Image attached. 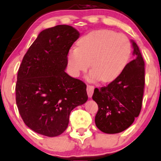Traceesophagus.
<instances>
[{
  "label": "esophagus",
  "instance_id": "obj_1",
  "mask_svg": "<svg viewBox=\"0 0 161 161\" xmlns=\"http://www.w3.org/2000/svg\"><path fill=\"white\" fill-rule=\"evenodd\" d=\"M94 86H92V85H87V96L89 98H91L92 96V94H93V92H94Z\"/></svg>",
  "mask_w": 161,
  "mask_h": 161
}]
</instances>
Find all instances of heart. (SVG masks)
Here are the masks:
<instances>
[{
  "label": "heart",
  "mask_w": 161,
  "mask_h": 161,
  "mask_svg": "<svg viewBox=\"0 0 161 161\" xmlns=\"http://www.w3.org/2000/svg\"><path fill=\"white\" fill-rule=\"evenodd\" d=\"M68 54V64L74 76L77 77L90 66L88 80L110 82L125 69L131 54L129 38L123 33L99 29L84 35Z\"/></svg>",
  "instance_id": "b5f03b06"
}]
</instances>
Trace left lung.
Here are the masks:
<instances>
[{
    "mask_svg": "<svg viewBox=\"0 0 161 161\" xmlns=\"http://www.w3.org/2000/svg\"><path fill=\"white\" fill-rule=\"evenodd\" d=\"M133 60L128 63L118 77L101 89L96 88L92 99L98 106L95 123L106 133L126 130L139 115L144 88V62L133 40Z\"/></svg>",
    "mask_w": 161,
    "mask_h": 161,
    "instance_id": "obj_1",
    "label": "left lung"
}]
</instances>
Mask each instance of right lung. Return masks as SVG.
Listing matches in <instances>:
<instances>
[{"label": "right lung", "mask_w": 161, "mask_h": 161, "mask_svg": "<svg viewBox=\"0 0 161 161\" xmlns=\"http://www.w3.org/2000/svg\"><path fill=\"white\" fill-rule=\"evenodd\" d=\"M80 33L60 25L42 31L20 65L16 102L25 125L54 137L65 130L70 113L87 101V85L65 72L68 53Z\"/></svg>", "instance_id": "right-lung-1"}]
</instances>
